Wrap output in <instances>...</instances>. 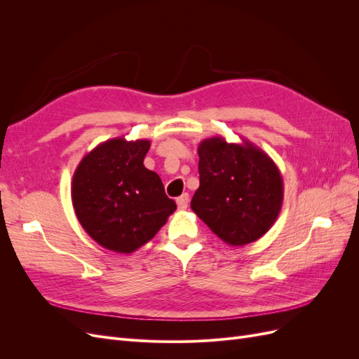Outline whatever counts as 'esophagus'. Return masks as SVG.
I'll list each match as a JSON object with an SVG mask.
<instances>
[{
    "label": "esophagus",
    "mask_w": 359,
    "mask_h": 359,
    "mask_svg": "<svg viewBox=\"0 0 359 359\" xmlns=\"http://www.w3.org/2000/svg\"><path fill=\"white\" fill-rule=\"evenodd\" d=\"M177 205L180 210H186L189 206V193H182L180 198H177Z\"/></svg>",
    "instance_id": "obj_1"
}]
</instances>
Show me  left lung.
Wrapping results in <instances>:
<instances>
[{
	"label": "left lung",
	"mask_w": 359,
	"mask_h": 359,
	"mask_svg": "<svg viewBox=\"0 0 359 359\" xmlns=\"http://www.w3.org/2000/svg\"><path fill=\"white\" fill-rule=\"evenodd\" d=\"M199 189L191 210L229 245L259 240L274 224L283 203V178L266 153L243 139L229 144L222 136L198 147Z\"/></svg>",
	"instance_id": "1"
}]
</instances>
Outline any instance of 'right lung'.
I'll return each instance as SVG.
<instances>
[{"mask_svg": "<svg viewBox=\"0 0 359 359\" xmlns=\"http://www.w3.org/2000/svg\"><path fill=\"white\" fill-rule=\"evenodd\" d=\"M148 139L114 137L97 145L76 168L72 202L95 243L128 255L153 240L177 210L156 172L144 166Z\"/></svg>", "mask_w": 359, "mask_h": 359, "instance_id": "1", "label": "right lung"}]
</instances>
